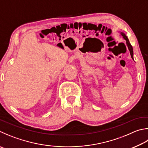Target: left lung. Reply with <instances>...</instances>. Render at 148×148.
<instances>
[{"label":"left lung","mask_w":148,"mask_h":148,"mask_svg":"<svg viewBox=\"0 0 148 148\" xmlns=\"http://www.w3.org/2000/svg\"><path fill=\"white\" fill-rule=\"evenodd\" d=\"M121 35H122L123 38H124V39L126 41V44H127V47L129 48V50H130V54H131V58H132L133 60V47H132V46H131V45L130 44V41H129V39H128V38L127 37V36H126L124 34L122 33V32H121Z\"/></svg>","instance_id":"obj_1"}]
</instances>
